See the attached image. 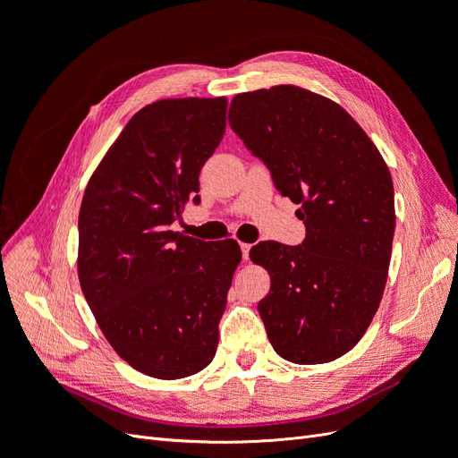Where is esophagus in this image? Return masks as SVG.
<instances>
[{"label": "esophagus", "mask_w": 458, "mask_h": 458, "mask_svg": "<svg viewBox=\"0 0 458 458\" xmlns=\"http://www.w3.org/2000/svg\"><path fill=\"white\" fill-rule=\"evenodd\" d=\"M250 244H246V242H241V250H242V258L244 259H248V256H250Z\"/></svg>", "instance_id": "obj_1"}]
</instances>
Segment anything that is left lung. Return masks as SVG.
I'll use <instances>...</instances> for the list:
<instances>
[{
    "mask_svg": "<svg viewBox=\"0 0 458 458\" xmlns=\"http://www.w3.org/2000/svg\"><path fill=\"white\" fill-rule=\"evenodd\" d=\"M229 126L306 225L298 246L261 241L250 250L271 276L258 311L273 350L298 365L335 361L361 340L384 294L395 231L390 170L340 105L296 86L237 95Z\"/></svg>",
    "mask_w": 458,
    "mask_h": 458,
    "instance_id": "8db88e82",
    "label": "left lung"
}]
</instances>
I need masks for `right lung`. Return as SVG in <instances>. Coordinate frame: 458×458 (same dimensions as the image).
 Instances as JSON below:
<instances>
[{
    "label": "right lung",
    "mask_w": 458,
    "mask_h": 458,
    "mask_svg": "<svg viewBox=\"0 0 458 458\" xmlns=\"http://www.w3.org/2000/svg\"><path fill=\"white\" fill-rule=\"evenodd\" d=\"M227 99L141 108L91 175L78 217V276L97 325L135 370L185 378L212 363L237 241L170 231L225 133Z\"/></svg>",
    "instance_id": "obj_1"
}]
</instances>
